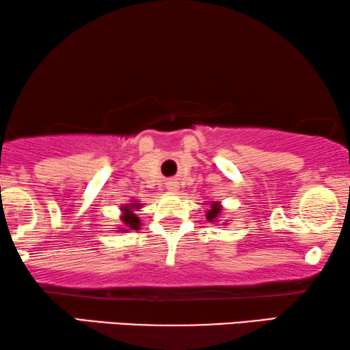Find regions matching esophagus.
I'll list each match as a JSON object with an SVG mask.
<instances>
[{"label": "esophagus", "instance_id": "34e87169", "mask_svg": "<svg viewBox=\"0 0 350 350\" xmlns=\"http://www.w3.org/2000/svg\"><path fill=\"white\" fill-rule=\"evenodd\" d=\"M166 189L170 190V192H178L179 190V183L176 179H171V180H167L166 183Z\"/></svg>", "mask_w": 350, "mask_h": 350}]
</instances>
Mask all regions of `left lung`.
I'll return each instance as SVG.
<instances>
[{"mask_svg": "<svg viewBox=\"0 0 350 350\" xmlns=\"http://www.w3.org/2000/svg\"><path fill=\"white\" fill-rule=\"evenodd\" d=\"M208 210L205 211V218H206V221L208 223H211V224H216V226H219V221H221V218H223V205H221V202H218V200H213V202H210L208 203ZM224 224H228V221H224L223 224H221V226H224Z\"/></svg>", "mask_w": 350, "mask_h": 350, "instance_id": "1", "label": "left lung"}]
</instances>
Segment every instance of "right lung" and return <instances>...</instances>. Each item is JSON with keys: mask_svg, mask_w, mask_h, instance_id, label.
Wrapping results in <instances>:
<instances>
[{"mask_svg": "<svg viewBox=\"0 0 350 350\" xmlns=\"http://www.w3.org/2000/svg\"><path fill=\"white\" fill-rule=\"evenodd\" d=\"M144 203H140L139 200H135V198H132L129 200V203H124L121 206V215H119V219H121V226L114 228V231L116 232H129L134 229H140V218H139V213L137 211L142 210Z\"/></svg>", "mask_w": 350, "mask_h": 350, "instance_id": "1", "label": "right lung"}]
</instances>
